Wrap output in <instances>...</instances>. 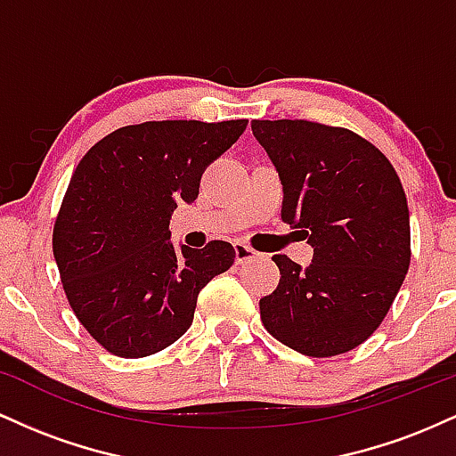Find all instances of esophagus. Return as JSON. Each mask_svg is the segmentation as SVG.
I'll return each instance as SVG.
<instances>
[{
	"instance_id": "obj_1",
	"label": "esophagus",
	"mask_w": 456,
	"mask_h": 456,
	"mask_svg": "<svg viewBox=\"0 0 456 456\" xmlns=\"http://www.w3.org/2000/svg\"><path fill=\"white\" fill-rule=\"evenodd\" d=\"M233 250H235V264H246V261L259 257L257 250L250 248V246L244 244V242H235Z\"/></svg>"
}]
</instances>
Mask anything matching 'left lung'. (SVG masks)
I'll list each match as a JSON object with an SVG mask.
<instances>
[{"instance_id": "1", "label": "left lung", "mask_w": 456, "mask_h": 456, "mask_svg": "<svg viewBox=\"0 0 456 456\" xmlns=\"http://www.w3.org/2000/svg\"><path fill=\"white\" fill-rule=\"evenodd\" d=\"M255 139L282 182V221L313 246L311 265L274 255L279 287L261 297L276 341L313 358L364 343L410 268V210L395 167L347 128L255 119Z\"/></svg>"}]
</instances>
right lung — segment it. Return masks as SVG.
Segmentation results:
<instances>
[{"label": "right lung", "mask_w": 456, "mask_h": 456, "mask_svg": "<svg viewBox=\"0 0 456 456\" xmlns=\"http://www.w3.org/2000/svg\"><path fill=\"white\" fill-rule=\"evenodd\" d=\"M248 119H162L113 130L83 156L53 227L61 285L83 328L119 358H145L191 328L197 296L233 265L229 242L171 244L177 203Z\"/></svg>", "instance_id": "1"}]
</instances>
